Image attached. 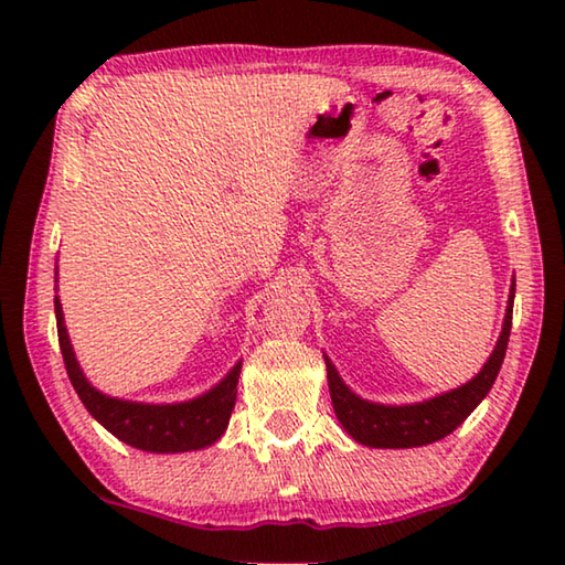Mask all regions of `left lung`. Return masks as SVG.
I'll return each instance as SVG.
<instances>
[{"label":"left lung","mask_w":565,"mask_h":565,"mask_svg":"<svg viewBox=\"0 0 565 565\" xmlns=\"http://www.w3.org/2000/svg\"><path fill=\"white\" fill-rule=\"evenodd\" d=\"M513 296L515 281L511 284L509 306H505V319L499 343H495L491 359L486 361L481 374H476L468 384L448 391V394L424 401V404L384 406L363 401L343 384L339 371L333 369V363L327 359L331 404L333 411H337L341 426L347 428L353 441L371 448H414L441 441L444 436L454 434L456 428L471 416V411L486 398L495 376H499L511 337Z\"/></svg>","instance_id":"8db88e82"}]
</instances>
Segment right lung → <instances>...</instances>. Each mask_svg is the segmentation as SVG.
Listing matches in <instances>:
<instances>
[{"label":"right lung","instance_id":"obj_1","mask_svg":"<svg viewBox=\"0 0 565 565\" xmlns=\"http://www.w3.org/2000/svg\"><path fill=\"white\" fill-rule=\"evenodd\" d=\"M56 333H60V349L64 356L66 374L82 404L99 424L114 434L119 441L151 454H179L196 451V448L212 446L226 431L228 416L236 404V384L242 363L228 371L224 381L209 391V394L184 401V404H137V401H121L104 396L84 379L79 363L74 359L70 333L64 327V313L60 299H54Z\"/></svg>","mask_w":565,"mask_h":565}]
</instances>
